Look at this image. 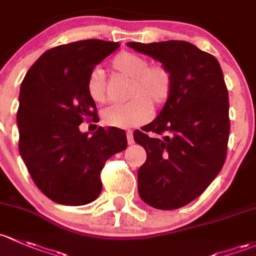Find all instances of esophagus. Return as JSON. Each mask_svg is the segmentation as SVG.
<instances>
[{
  "instance_id": "esophagus-1",
  "label": "esophagus",
  "mask_w": 256,
  "mask_h": 256,
  "mask_svg": "<svg viewBox=\"0 0 256 256\" xmlns=\"http://www.w3.org/2000/svg\"><path fill=\"white\" fill-rule=\"evenodd\" d=\"M126 137H128V144H134V132L132 131H128V132H126Z\"/></svg>"
}]
</instances>
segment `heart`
Wrapping results in <instances>:
<instances>
[{
  "mask_svg": "<svg viewBox=\"0 0 256 256\" xmlns=\"http://www.w3.org/2000/svg\"><path fill=\"white\" fill-rule=\"evenodd\" d=\"M110 66L118 74L131 77L130 99L126 103L112 104L102 112L104 124L112 128H128L150 119L153 106L168 100L173 87V74L166 64H148V60L132 51H121L112 58ZM87 90L96 103H104L106 86L103 72L94 68L87 80Z\"/></svg>",
  "mask_w": 256,
  "mask_h": 256,
  "instance_id": "1",
  "label": "heart"
}]
</instances>
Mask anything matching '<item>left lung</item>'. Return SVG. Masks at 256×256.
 Segmentation results:
<instances>
[{
    "mask_svg": "<svg viewBox=\"0 0 256 256\" xmlns=\"http://www.w3.org/2000/svg\"><path fill=\"white\" fill-rule=\"evenodd\" d=\"M128 46L173 74L162 112L134 138L147 153L137 173L140 198L158 210L179 208L205 192L224 164L230 122L222 70L214 56L182 40Z\"/></svg>",
    "mask_w": 256,
    "mask_h": 256,
    "instance_id": "8db88e82",
    "label": "left lung"
}]
</instances>
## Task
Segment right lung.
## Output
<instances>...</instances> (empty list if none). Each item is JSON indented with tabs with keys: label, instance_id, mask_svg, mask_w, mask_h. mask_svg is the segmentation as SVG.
<instances>
[{
	"label": "right lung",
	"instance_id": "right-lung-1",
	"mask_svg": "<svg viewBox=\"0 0 256 256\" xmlns=\"http://www.w3.org/2000/svg\"><path fill=\"white\" fill-rule=\"evenodd\" d=\"M118 48L119 42L99 39L58 45L45 51L22 82L20 153L38 189L61 205L96 200L106 162L128 147L118 128H98L92 136L80 131L84 119L99 120L88 76Z\"/></svg>",
	"mask_w": 256,
	"mask_h": 256
}]
</instances>
